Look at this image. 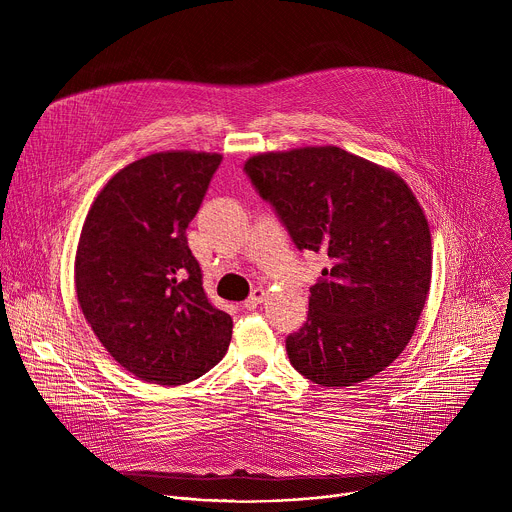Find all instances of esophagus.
<instances>
[{
  "label": "esophagus",
  "mask_w": 512,
  "mask_h": 512,
  "mask_svg": "<svg viewBox=\"0 0 512 512\" xmlns=\"http://www.w3.org/2000/svg\"><path fill=\"white\" fill-rule=\"evenodd\" d=\"M263 300H265V289H255L253 294L245 300V304H243V306H245L247 310H255L257 306H261V304H263Z\"/></svg>",
  "instance_id": "obj_1"
}]
</instances>
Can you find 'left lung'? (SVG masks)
<instances>
[{"label": "left lung", "instance_id": "8db88e82", "mask_svg": "<svg viewBox=\"0 0 512 512\" xmlns=\"http://www.w3.org/2000/svg\"><path fill=\"white\" fill-rule=\"evenodd\" d=\"M245 172L296 247L326 253L306 324L285 340L322 387L367 381L405 350L431 283V233L407 182L336 145L251 156Z\"/></svg>", "mask_w": 512, "mask_h": 512}]
</instances>
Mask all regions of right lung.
I'll return each mask as SVG.
<instances>
[{
	"mask_svg": "<svg viewBox=\"0 0 512 512\" xmlns=\"http://www.w3.org/2000/svg\"><path fill=\"white\" fill-rule=\"evenodd\" d=\"M221 154L172 150L119 170L97 194L75 257L85 320L125 371L184 385L223 360L233 320L202 289L186 229Z\"/></svg>",
	"mask_w": 512,
	"mask_h": 512,
	"instance_id": "1",
	"label": "right lung"
}]
</instances>
